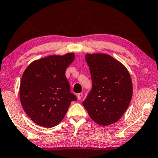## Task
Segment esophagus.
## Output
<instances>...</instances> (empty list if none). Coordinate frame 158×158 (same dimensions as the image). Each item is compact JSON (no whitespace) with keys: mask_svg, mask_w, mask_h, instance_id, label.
Here are the masks:
<instances>
[{"mask_svg":"<svg viewBox=\"0 0 158 158\" xmlns=\"http://www.w3.org/2000/svg\"><path fill=\"white\" fill-rule=\"evenodd\" d=\"M82 96H83L82 94V93H80L78 95H77V98H78V100H81L82 98Z\"/></svg>","mask_w":158,"mask_h":158,"instance_id":"obj_1","label":"esophagus"}]
</instances>
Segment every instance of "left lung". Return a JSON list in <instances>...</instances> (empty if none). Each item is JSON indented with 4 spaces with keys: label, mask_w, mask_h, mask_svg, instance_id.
Segmentation results:
<instances>
[{
    "label": "left lung",
    "mask_w": 158,
    "mask_h": 158,
    "mask_svg": "<svg viewBox=\"0 0 158 158\" xmlns=\"http://www.w3.org/2000/svg\"><path fill=\"white\" fill-rule=\"evenodd\" d=\"M85 59L93 85L82 105L97 124H114L125 113L131 100L130 74L120 62L106 53H87Z\"/></svg>",
    "instance_id": "left-lung-1"
}]
</instances>
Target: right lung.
<instances>
[{"mask_svg": "<svg viewBox=\"0 0 158 158\" xmlns=\"http://www.w3.org/2000/svg\"><path fill=\"white\" fill-rule=\"evenodd\" d=\"M75 58L73 53L52 55L34 60L26 68L20 85L24 111L38 125L52 128L60 123L72 101L65 71Z\"/></svg>", "mask_w": 158, "mask_h": 158, "instance_id": "obj_1", "label": "right lung"}]
</instances>
